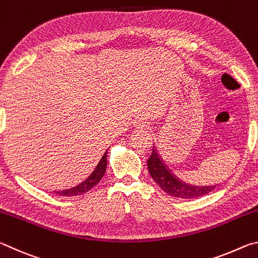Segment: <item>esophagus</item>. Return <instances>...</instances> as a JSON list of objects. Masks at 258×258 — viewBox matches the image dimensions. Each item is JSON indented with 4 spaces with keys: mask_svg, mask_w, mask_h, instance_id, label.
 Listing matches in <instances>:
<instances>
[{
    "mask_svg": "<svg viewBox=\"0 0 258 258\" xmlns=\"http://www.w3.org/2000/svg\"><path fill=\"white\" fill-rule=\"evenodd\" d=\"M135 126H137V127H139V128H142V127H145V126H146V123H145V121H142V120H137V121H135Z\"/></svg>",
    "mask_w": 258,
    "mask_h": 258,
    "instance_id": "obj_1",
    "label": "esophagus"
}]
</instances>
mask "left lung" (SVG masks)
Segmentation results:
<instances>
[{
  "label": "left lung",
  "mask_w": 258,
  "mask_h": 258,
  "mask_svg": "<svg viewBox=\"0 0 258 258\" xmlns=\"http://www.w3.org/2000/svg\"><path fill=\"white\" fill-rule=\"evenodd\" d=\"M148 171L157 184L163 189L166 194H168L172 197L182 198V199H195L198 197L209 194L214 189L215 185H206L198 186L187 184V183L178 180V177L173 175V173L166 167L163 163V159L160 158L158 150L155 147H152L151 156L148 159Z\"/></svg>",
  "instance_id": "1"
}]
</instances>
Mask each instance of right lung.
Returning <instances> with one entry per match:
<instances>
[{"mask_svg":"<svg viewBox=\"0 0 258 258\" xmlns=\"http://www.w3.org/2000/svg\"><path fill=\"white\" fill-rule=\"evenodd\" d=\"M107 169V152H104L102 158L100 159L98 165L95 166L93 172L87 176L84 181L76 186H73L71 189L62 190V191H56L55 194L60 196H64V197H74V196H80L85 194V192L90 191L92 187L98 184L100 180L103 177L104 173Z\"/></svg>","mask_w":258,"mask_h":258,"instance_id":"right-lung-1","label":"right lung"}]
</instances>
